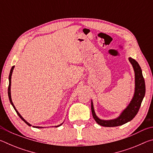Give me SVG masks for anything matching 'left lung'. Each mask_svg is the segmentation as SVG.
<instances>
[{
  "mask_svg": "<svg viewBox=\"0 0 153 153\" xmlns=\"http://www.w3.org/2000/svg\"><path fill=\"white\" fill-rule=\"evenodd\" d=\"M129 61L132 65L135 73V92L132 100L117 118L111 120H102L98 118L94 112L93 103L91 101V110L93 118L100 126L104 127H115L123 125L133 120L138 112L146 92L144 79L142 76L141 67H140L138 62L131 57L129 58Z\"/></svg>",
  "mask_w": 153,
  "mask_h": 153,
  "instance_id": "8db88e82",
  "label": "left lung"
}]
</instances>
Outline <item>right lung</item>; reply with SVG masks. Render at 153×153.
<instances>
[{
  "instance_id": "right-lung-1",
  "label": "right lung",
  "mask_w": 153,
  "mask_h": 153,
  "mask_svg": "<svg viewBox=\"0 0 153 153\" xmlns=\"http://www.w3.org/2000/svg\"><path fill=\"white\" fill-rule=\"evenodd\" d=\"M14 67L15 66H13L12 67H11V71H10V74H9V88H8V96H9V100H10V102H11V104L12 105V106L13 107V108H14V109L15 110V111H16V113H17V114L18 115H19V117L22 119V120L24 121V122L27 124V125H28L29 126H31L32 125H31V124H30L28 122H27L26 121H25L24 118H23L22 117V115H20V114L19 113V112H18V111H17V109H16V108L15 107V106H14V105H13V102H12V100H11V76H12V73H13V69H14ZM62 124V123H61ZM61 125H59V126H55L56 128H57V127H59V126H61ZM32 127H33V128H42V127H38V126H32Z\"/></svg>"
}]
</instances>
